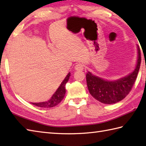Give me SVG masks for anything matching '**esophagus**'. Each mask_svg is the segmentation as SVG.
<instances>
[{
    "mask_svg": "<svg viewBox=\"0 0 146 146\" xmlns=\"http://www.w3.org/2000/svg\"><path fill=\"white\" fill-rule=\"evenodd\" d=\"M83 69H84V67H83V65L82 63L76 64L75 66V70L76 71H82Z\"/></svg>",
    "mask_w": 146,
    "mask_h": 146,
    "instance_id": "34e87169",
    "label": "esophagus"
}]
</instances>
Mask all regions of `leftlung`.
<instances>
[{
    "label": "left lung",
    "instance_id": "obj_1",
    "mask_svg": "<svg viewBox=\"0 0 146 146\" xmlns=\"http://www.w3.org/2000/svg\"><path fill=\"white\" fill-rule=\"evenodd\" d=\"M137 48V58L134 70L129 75L115 80H108L94 75L90 71L86 75L90 94L96 100L105 104H115L123 100L131 90L141 65V51Z\"/></svg>",
    "mask_w": 146,
    "mask_h": 146
}]
</instances>
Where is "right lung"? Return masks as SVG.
<instances>
[{"label": "right lung", "instance_id": "obj_1", "mask_svg": "<svg viewBox=\"0 0 146 146\" xmlns=\"http://www.w3.org/2000/svg\"><path fill=\"white\" fill-rule=\"evenodd\" d=\"M71 75L70 72L68 73L62 82L61 85L59 86L58 88L56 90L54 94L52 95L51 98L49 99L48 101L39 102V103H31L32 104L36 105L39 107L42 108H50L55 107L61 102L64 97V95L66 94V89H65V86H66V83L68 82V80L70 78Z\"/></svg>", "mask_w": 146, "mask_h": 146}]
</instances>
